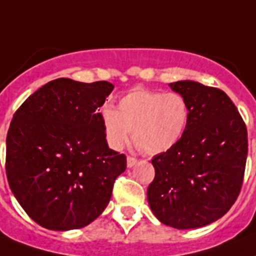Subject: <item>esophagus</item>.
<instances>
[{
	"mask_svg": "<svg viewBox=\"0 0 256 256\" xmlns=\"http://www.w3.org/2000/svg\"><path fill=\"white\" fill-rule=\"evenodd\" d=\"M126 162H128V168H132L136 162H138V160L135 158H132V156H128V160H126Z\"/></svg>",
	"mask_w": 256,
	"mask_h": 256,
	"instance_id": "1",
	"label": "esophagus"
}]
</instances>
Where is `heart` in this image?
Returning <instances> with one entry per match:
<instances>
[{
  "mask_svg": "<svg viewBox=\"0 0 256 256\" xmlns=\"http://www.w3.org/2000/svg\"><path fill=\"white\" fill-rule=\"evenodd\" d=\"M105 139L120 151L132 139L147 154L169 151L181 140L188 124L190 109L180 94L135 88L120 98L117 110L105 106L100 112Z\"/></svg>",
  "mask_w": 256,
  "mask_h": 256,
  "instance_id": "1",
  "label": "heart"
}]
</instances>
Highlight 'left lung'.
Returning a JSON list of instances; mask_svg holds the SVG:
<instances>
[{"label":"left lung","instance_id":"left-lung-1","mask_svg":"<svg viewBox=\"0 0 256 256\" xmlns=\"http://www.w3.org/2000/svg\"><path fill=\"white\" fill-rule=\"evenodd\" d=\"M169 87L184 96L190 118L181 140L152 158L154 180L148 186V204L162 224L195 229L222 218L238 198L248 130L224 91L194 80Z\"/></svg>","mask_w":256,"mask_h":256}]
</instances>
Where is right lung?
I'll return each instance as SVG.
<instances>
[{"instance_id": "add662e5", "label": "right lung", "mask_w": 256, "mask_h": 256, "mask_svg": "<svg viewBox=\"0 0 256 256\" xmlns=\"http://www.w3.org/2000/svg\"><path fill=\"white\" fill-rule=\"evenodd\" d=\"M114 86L49 82L15 112L6 136L8 186L32 220L50 230L91 224L102 214L126 156L108 147L100 106Z\"/></svg>"}]
</instances>
